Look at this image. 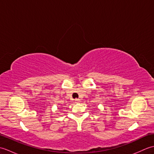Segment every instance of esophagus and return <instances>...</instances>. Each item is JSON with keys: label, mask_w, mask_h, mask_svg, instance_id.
<instances>
[{"label": "esophagus", "mask_w": 154, "mask_h": 154, "mask_svg": "<svg viewBox=\"0 0 154 154\" xmlns=\"http://www.w3.org/2000/svg\"><path fill=\"white\" fill-rule=\"evenodd\" d=\"M75 103H79V102H80V99H75Z\"/></svg>", "instance_id": "34e87169"}]
</instances>
